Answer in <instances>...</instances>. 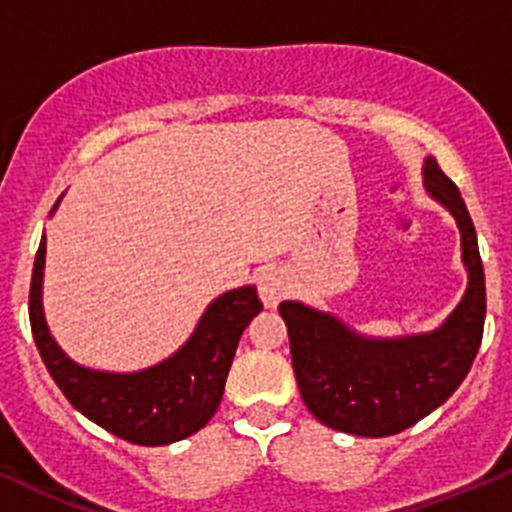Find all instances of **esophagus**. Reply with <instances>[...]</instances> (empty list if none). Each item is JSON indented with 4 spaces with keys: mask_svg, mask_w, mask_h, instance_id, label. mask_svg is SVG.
Returning a JSON list of instances; mask_svg holds the SVG:
<instances>
[{
    "mask_svg": "<svg viewBox=\"0 0 512 512\" xmlns=\"http://www.w3.org/2000/svg\"><path fill=\"white\" fill-rule=\"evenodd\" d=\"M288 291V278L281 268L266 266L258 273V295H261L263 305L268 308H276L281 303V298Z\"/></svg>",
    "mask_w": 512,
    "mask_h": 512,
    "instance_id": "obj_1",
    "label": "esophagus"
}]
</instances>
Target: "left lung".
Listing matches in <instances>:
<instances>
[{"mask_svg":"<svg viewBox=\"0 0 512 512\" xmlns=\"http://www.w3.org/2000/svg\"><path fill=\"white\" fill-rule=\"evenodd\" d=\"M424 187L456 219L468 268L466 295L439 330L367 340L303 303L278 305L300 397L315 419L335 431L379 439L409 429L456 392L481 347L486 276L471 214L434 157L424 162Z\"/></svg>","mask_w":512,"mask_h":512,"instance_id":"8db88e82","label":"left lung"}]
</instances>
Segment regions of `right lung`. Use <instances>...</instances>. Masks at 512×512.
I'll use <instances>...</instances> for the list:
<instances>
[{"label": "right lung", "mask_w": 512, "mask_h": 512, "mask_svg": "<svg viewBox=\"0 0 512 512\" xmlns=\"http://www.w3.org/2000/svg\"><path fill=\"white\" fill-rule=\"evenodd\" d=\"M44 256L46 236L36 251L31 273V333L46 370L68 402L105 431L138 446L172 444L207 426L224 394L241 333L263 310L256 288L244 286L219 295L187 345L170 360L133 374L96 372L68 360L46 328L41 310Z\"/></svg>", "instance_id": "right-lung-1"}]
</instances>
